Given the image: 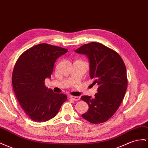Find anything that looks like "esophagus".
Masks as SVG:
<instances>
[{
	"instance_id": "1",
	"label": "esophagus",
	"mask_w": 148,
	"mask_h": 148,
	"mask_svg": "<svg viewBox=\"0 0 148 148\" xmlns=\"http://www.w3.org/2000/svg\"><path fill=\"white\" fill-rule=\"evenodd\" d=\"M70 98L71 99H73V100H75V101H78V100H79V99H80V97H75V96H70Z\"/></svg>"
}]
</instances>
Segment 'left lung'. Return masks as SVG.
<instances>
[{
	"mask_svg": "<svg viewBox=\"0 0 148 148\" xmlns=\"http://www.w3.org/2000/svg\"><path fill=\"white\" fill-rule=\"evenodd\" d=\"M87 56L90 62V77L93 85H98L94 98L83 96L89 108L82 116L91 123L105 122L120 106L127 89L126 66L116 51L101 43L91 42L75 50Z\"/></svg>",
	"mask_w": 148,
	"mask_h": 148,
	"instance_id": "8db88e82",
	"label": "left lung"
}]
</instances>
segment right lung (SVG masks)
I'll list each match as a JSON object with an SVG mask.
<instances>
[{
  "label": "right lung",
  "mask_w": 148,
  "mask_h": 148,
  "mask_svg": "<svg viewBox=\"0 0 148 148\" xmlns=\"http://www.w3.org/2000/svg\"><path fill=\"white\" fill-rule=\"evenodd\" d=\"M68 51L62 47L41 43L24 51L16 62L12 77L20 105L32 120L47 121L55 117L67 99L45 85L50 78L56 60Z\"/></svg>",
  "instance_id": "right-lung-1"
}]
</instances>
